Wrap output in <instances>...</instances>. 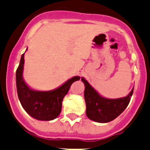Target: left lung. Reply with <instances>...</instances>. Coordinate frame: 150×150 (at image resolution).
<instances>
[{
  "label": "left lung",
  "mask_w": 150,
  "mask_h": 150,
  "mask_svg": "<svg viewBox=\"0 0 150 150\" xmlns=\"http://www.w3.org/2000/svg\"><path fill=\"white\" fill-rule=\"evenodd\" d=\"M85 84V96L86 115L88 119L99 123H107L114 120L128 106L133 88L127 96L119 99H108L100 95L88 81L82 77Z\"/></svg>",
  "instance_id": "1"
}]
</instances>
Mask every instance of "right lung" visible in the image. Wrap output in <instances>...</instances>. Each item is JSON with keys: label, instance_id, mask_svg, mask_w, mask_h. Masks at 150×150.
Returning a JSON list of instances; mask_svg holds the SVG:
<instances>
[{"label": "right lung", "instance_id": "add662e5", "mask_svg": "<svg viewBox=\"0 0 150 150\" xmlns=\"http://www.w3.org/2000/svg\"><path fill=\"white\" fill-rule=\"evenodd\" d=\"M24 54L16 71V86L21 105L28 115L40 121H51L56 119L62 110L63 98L73 82L80 79L74 76L59 88L49 91H39L30 88L23 78Z\"/></svg>", "mask_w": 150, "mask_h": 150}]
</instances>
